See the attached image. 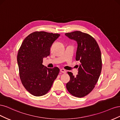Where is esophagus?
Listing matches in <instances>:
<instances>
[{"label":"esophagus","instance_id":"obj_1","mask_svg":"<svg viewBox=\"0 0 120 120\" xmlns=\"http://www.w3.org/2000/svg\"><path fill=\"white\" fill-rule=\"evenodd\" d=\"M60 71L62 72V73H64V74H65V73H66V71L64 70V68H61V69H60Z\"/></svg>","mask_w":120,"mask_h":120}]
</instances>
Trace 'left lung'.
Wrapping results in <instances>:
<instances>
[{
  "instance_id": "left-lung-1",
  "label": "left lung",
  "mask_w": 120,
  "mask_h": 120,
  "mask_svg": "<svg viewBox=\"0 0 120 120\" xmlns=\"http://www.w3.org/2000/svg\"><path fill=\"white\" fill-rule=\"evenodd\" d=\"M65 35L77 42L75 60L80 62L76 77L68 72L70 80L66 88L72 96L82 98L92 91L100 77L102 68L101 50L95 38L88 34L75 31Z\"/></svg>"
}]
</instances>
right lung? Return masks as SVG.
I'll return each instance as SVG.
<instances>
[{"label":"right lung","instance_id":"right-lung-1","mask_svg":"<svg viewBox=\"0 0 120 120\" xmlns=\"http://www.w3.org/2000/svg\"><path fill=\"white\" fill-rule=\"evenodd\" d=\"M60 35L45 31L34 32L25 38L19 50L17 60L20 80L25 89L34 96L48 93L59 74L57 67L48 68L42 63Z\"/></svg>","mask_w":120,"mask_h":120}]
</instances>
